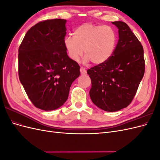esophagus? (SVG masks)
<instances>
[{
	"instance_id": "obj_1",
	"label": "esophagus",
	"mask_w": 160,
	"mask_h": 160,
	"mask_svg": "<svg viewBox=\"0 0 160 160\" xmlns=\"http://www.w3.org/2000/svg\"><path fill=\"white\" fill-rule=\"evenodd\" d=\"M80 72H81V75H86L87 74V71L85 70V68H83V67H81L80 68Z\"/></svg>"
}]
</instances>
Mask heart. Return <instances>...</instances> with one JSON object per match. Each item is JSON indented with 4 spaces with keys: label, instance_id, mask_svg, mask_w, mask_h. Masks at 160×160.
Segmentation results:
<instances>
[{
    "label": "heart",
    "instance_id": "obj_1",
    "mask_svg": "<svg viewBox=\"0 0 160 160\" xmlns=\"http://www.w3.org/2000/svg\"><path fill=\"white\" fill-rule=\"evenodd\" d=\"M72 35L66 37L64 41L72 61H78L83 50L85 61H91L96 65L104 63L113 55L117 34L109 26L85 23L77 27Z\"/></svg>",
    "mask_w": 160,
    "mask_h": 160
}]
</instances>
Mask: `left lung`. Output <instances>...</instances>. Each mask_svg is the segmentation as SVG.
<instances>
[{
	"label": "left lung",
	"instance_id": "left-lung-1",
	"mask_svg": "<svg viewBox=\"0 0 160 160\" xmlns=\"http://www.w3.org/2000/svg\"><path fill=\"white\" fill-rule=\"evenodd\" d=\"M112 24L119 29V40L113 55L104 63L88 70L91 81V101L109 112L131 103L145 72L141 42L125 22L115 21Z\"/></svg>",
	"mask_w": 160,
	"mask_h": 160
}]
</instances>
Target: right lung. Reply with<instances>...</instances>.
Wrapping results in <instances>:
<instances>
[{"instance_id": "add662e5", "label": "right lung", "mask_w": 160, "mask_h": 160, "mask_svg": "<svg viewBox=\"0 0 160 160\" xmlns=\"http://www.w3.org/2000/svg\"><path fill=\"white\" fill-rule=\"evenodd\" d=\"M66 20L42 21L27 31L18 48V77L32 104L55 110L68 98L80 67L67 55Z\"/></svg>"}]
</instances>
